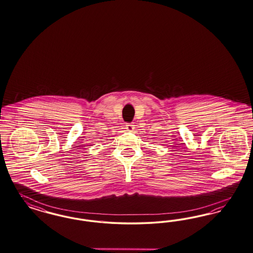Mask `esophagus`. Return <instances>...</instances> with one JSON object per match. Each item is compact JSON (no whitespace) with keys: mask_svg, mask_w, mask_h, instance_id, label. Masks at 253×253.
Wrapping results in <instances>:
<instances>
[{"mask_svg":"<svg viewBox=\"0 0 253 253\" xmlns=\"http://www.w3.org/2000/svg\"><path fill=\"white\" fill-rule=\"evenodd\" d=\"M125 128L127 131H132L134 130V125H133V123H127L125 125Z\"/></svg>","mask_w":253,"mask_h":253,"instance_id":"obj_1","label":"esophagus"}]
</instances>
